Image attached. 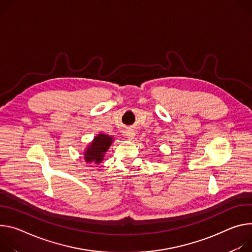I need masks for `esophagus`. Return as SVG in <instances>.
I'll list each match as a JSON object with an SVG mask.
<instances>
[{
	"label": "esophagus",
	"instance_id": "1",
	"mask_svg": "<svg viewBox=\"0 0 252 252\" xmlns=\"http://www.w3.org/2000/svg\"><path fill=\"white\" fill-rule=\"evenodd\" d=\"M125 135H126V137H127L128 139H133V138L135 137V132H134V130L129 129V130H127V131L125 132Z\"/></svg>",
	"mask_w": 252,
	"mask_h": 252
}]
</instances>
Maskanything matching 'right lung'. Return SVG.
<instances>
[{"label":"right lung","mask_w":252,"mask_h":252,"mask_svg":"<svg viewBox=\"0 0 252 252\" xmlns=\"http://www.w3.org/2000/svg\"><path fill=\"white\" fill-rule=\"evenodd\" d=\"M112 140H113V138L108 135L99 134L96 136L93 143L88 147L85 154H84L85 155L86 162H95L96 164L100 163L103 160L105 152L112 144Z\"/></svg>","instance_id":"right-lung-1"}]
</instances>
